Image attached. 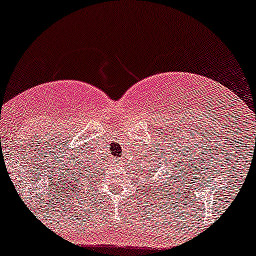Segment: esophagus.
Here are the masks:
<instances>
[{"label": "esophagus", "instance_id": "1", "mask_svg": "<svg viewBox=\"0 0 256 256\" xmlns=\"http://www.w3.org/2000/svg\"><path fill=\"white\" fill-rule=\"evenodd\" d=\"M118 163H120V162H121V160H118Z\"/></svg>", "mask_w": 256, "mask_h": 256}]
</instances>
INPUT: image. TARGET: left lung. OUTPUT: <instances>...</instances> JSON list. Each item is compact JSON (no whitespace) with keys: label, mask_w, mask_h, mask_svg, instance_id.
<instances>
[{"label":"left lung","mask_w":256,"mask_h":256,"mask_svg":"<svg viewBox=\"0 0 256 256\" xmlns=\"http://www.w3.org/2000/svg\"><path fill=\"white\" fill-rule=\"evenodd\" d=\"M150 177H152V176H150Z\"/></svg>","instance_id":"left-lung-1"}]
</instances>
